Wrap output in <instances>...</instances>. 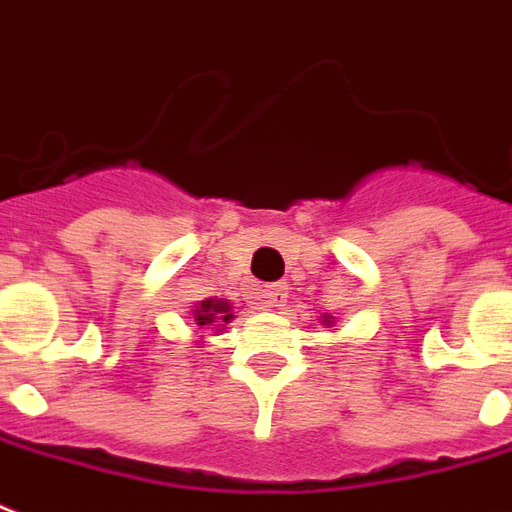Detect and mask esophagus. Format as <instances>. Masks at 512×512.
Instances as JSON below:
<instances>
[{"instance_id": "esophagus-1", "label": "esophagus", "mask_w": 512, "mask_h": 512, "mask_svg": "<svg viewBox=\"0 0 512 512\" xmlns=\"http://www.w3.org/2000/svg\"><path fill=\"white\" fill-rule=\"evenodd\" d=\"M263 298H265V308H279L287 298V284H268L263 290Z\"/></svg>"}]
</instances>
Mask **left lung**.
Instances as JSON below:
<instances>
[{
	"label": "left lung",
	"instance_id": "obj_1",
	"mask_svg": "<svg viewBox=\"0 0 512 512\" xmlns=\"http://www.w3.org/2000/svg\"><path fill=\"white\" fill-rule=\"evenodd\" d=\"M322 325L333 327L335 325V317H330V314H322Z\"/></svg>",
	"mask_w": 512,
	"mask_h": 512
}]
</instances>
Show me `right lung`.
<instances>
[{
    "label": "right lung",
    "instance_id": "add662e5",
    "mask_svg": "<svg viewBox=\"0 0 512 512\" xmlns=\"http://www.w3.org/2000/svg\"><path fill=\"white\" fill-rule=\"evenodd\" d=\"M230 319H233V306H230L225 298H206L198 300L190 311V325L198 330H212V333H220L225 330Z\"/></svg>",
    "mask_w": 512,
    "mask_h": 512
}]
</instances>
